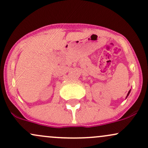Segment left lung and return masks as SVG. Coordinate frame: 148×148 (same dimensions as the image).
Listing matches in <instances>:
<instances>
[{
	"label": "left lung",
	"instance_id": "obj_1",
	"mask_svg": "<svg viewBox=\"0 0 148 148\" xmlns=\"http://www.w3.org/2000/svg\"><path fill=\"white\" fill-rule=\"evenodd\" d=\"M130 91H129V92H128V94H127V96L129 95V94H130Z\"/></svg>",
	"mask_w": 148,
	"mask_h": 148
}]
</instances>
